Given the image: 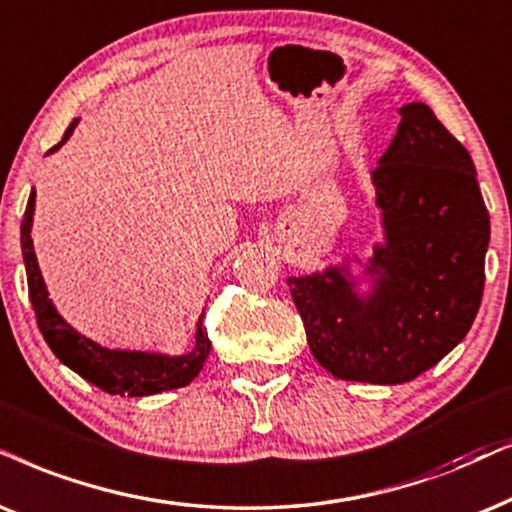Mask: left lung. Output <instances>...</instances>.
I'll return each instance as SVG.
<instances>
[{
    "instance_id": "1",
    "label": "left lung",
    "mask_w": 512,
    "mask_h": 512,
    "mask_svg": "<svg viewBox=\"0 0 512 512\" xmlns=\"http://www.w3.org/2000/svg\"><path fill=\"white\" fill-rule=\"evenodd\" d=\"M371 171L383 242L362 277L343 265L289 277L315 360L343 381L397 386L435 367L480 310L489 214L468 150L426 103ZM360 263V258L355 256ZM369 279V292L359 282Z\"/></svg>"
}]
</instances>
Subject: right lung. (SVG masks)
Here are the masks:
<instances>
[{
  "mask_svg": "<svg viewBox=\"0 0 512 512\" xmlns=\"http://www.w3.org/2000/svg\"><path fill=\"white\" fill-rule=\"evenodd\" d=\"M77 124L79 119H75L68 126L63 141L53 145L49 155L68 141ZM32 216H35V190L30 192L28 207H25V216L21 223V249L25 272H28L32 308H35L39 331H42L44 341L49 343L53 355L65 367H70L75 374L82 376L84 381L94 383L96 388H101L110 395L145 397L188 386L192 378L202 371L211 350V341L207 336V329H204V310L197 320L195 345H192L190 353L183 355L105 348V345L91 341V338L79 334L75 327H70L63 320L56 305L49 298V289H46L42 270H39L35 247H32Z\"/></svg>",
  "mask_w": 512,
  "mask_h": 512,
  "instance_id": "obj_1",
  "label": "right lung"
}]
</instances>
